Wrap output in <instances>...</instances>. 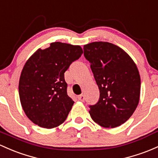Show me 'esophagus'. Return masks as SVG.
<instances>
[{
    "label": "esophagus",
    "mask_w": 158,
    "mask_h": 158,
    "mask_svg": "<svg viewBox=\"0 0 158 158\" xmlns=\"http://www.w3.org/2000/svg\"><path fill=\"white\" fill-rule=\"evenodd\" d=\"M77 98H78V100H80V101H82V102L85 101V96L83 94L79 95V96H78Z\"/></svg>",
    "instance_id": "34e87169"
}]
</instances>
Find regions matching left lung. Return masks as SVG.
Wrapping results in <instances>:
<instances>
[{
	"instance_id": "8db88e82",
	"label": "left lung",
	"mask_w": 158,
	"mask_h": 158,
	"mask_svg": "<svg viewBox=\"0 0 158 158\" xmlns=\"http://www.w3.org/2000/svg\"><path fill=\"white\" fill-rule=\"evenodd\" d=\"M84 55L100 90L99 101L89 106L90 115L101 127H118L131 118L139 101L137 67L126 52L108 42L85 45Z\"/></svg>"
}]
</instances>
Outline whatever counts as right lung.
<instances>
[{
	"label": "right lung",
	"mask_w": 158,
	"mask_h": 158,
	"mask_svg": "<svg viewBox=\"0 0 158 158\" xmlns=\"http://www.w3.org/2000/svg\"><path fill=\"white\" fill-rule=\"evenodd\" d=\"M82 53L81 46L55 42L37 49L26 61L19 94L22 109L34 124L51 129L66 120L74 102L67 95L64 73Z\"/></svg>",
	"instance_id": "add662e5"
}]
</instances>
